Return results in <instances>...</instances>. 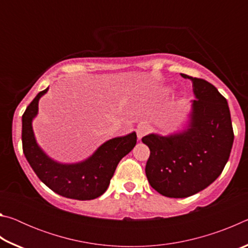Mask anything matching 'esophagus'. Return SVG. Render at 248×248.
I'll use <instances>...</instances> for the list:
<instances>
[{
    "label": "esophagus",
    "mask_w": 248,
    "mask_h": 248,
    "mask_svg": "<svg viewBox=\"0 0 248 248\" xmlns=\"http://www.w3.org/2000/svg\"><path fill=\"white\" fill-rule=\"evenodd\" d=\"M150 131V125L146 124L144 123H141L138 124L137 127V137H138V140H141L142 138H143L145 134H148Z\"/></svg>",
    "instance_id": "esophagus-1"
}]
</instances>
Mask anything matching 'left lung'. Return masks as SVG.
Masks as SVG:
<instances>
[{
	"mask_svg": "<svg viewBox=\"0 0 248 248\" xmlns=\"http://www.w3.org/2000/svg\"><path fill=\"white\" fill-rule=\"evenodd\" d=\"M192 82L195 98L182 131L142 138L149 146L145 174L153 189L170 198H186L211 185L229 161L234 133L226 99L212 84Z\"/></svg>",
	"mask_w": 248,
	"mask_h": 248,
	"instance_id": "left-lung-1",
	"label": "left lung"
}]
</instances>
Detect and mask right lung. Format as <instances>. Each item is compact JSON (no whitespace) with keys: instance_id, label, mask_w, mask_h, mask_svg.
<instances>
[{"instance_id":"right-lung-1","label":"right lung","mask_w":248,"mask_h":248,"mask_svg":"<svg viewBox=\"0 0 248 248\" xmlns=\"http://www.w3.org/2000/svg\"><path fill=\"white\" fill-rule=\"evenodd\" d=\"M49 87L40 92L28 105L22 117V142L25 157L38 178L56 194L65 198L92 200L102 196L120 159L137 143V134L112 138L82 162L64 164L49 157L37 143L32 120L38 114V103Z\"/></svg>"}]
</instances>
